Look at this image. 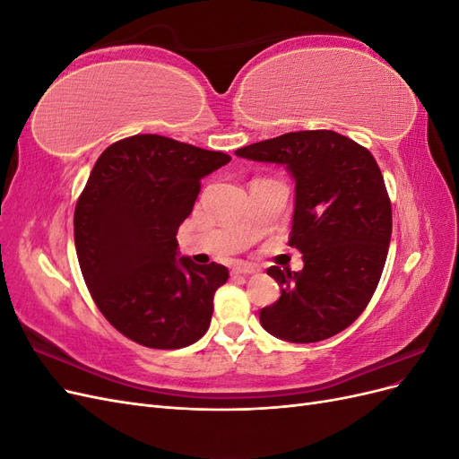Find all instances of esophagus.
Listing matches in <instances>:
<instances>
[{
  "mask_svg": "<svg viewBox=\"0 0 459 459\" xmlns=\"http://www.w3.org/2000/svg\"><path fill=\"white\" fill-rule=\"evenodd\" d=\"M231 272L235 275H253L258 272V268L253 266V264H238V266H233Z\"/></svg>",
  "mask_w": 459,
  "mask_h": 459,
  "instance_id": "34e87169",
  "label": "esophagus"
}]
</instances>
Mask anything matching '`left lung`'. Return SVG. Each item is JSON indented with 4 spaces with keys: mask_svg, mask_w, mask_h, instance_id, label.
Returning <instances> with one entry per match:
<instances>
[{
    "mask_svg": "<svg viewBox=\"0 0 459 459\" xmlns=\"http://www.w3.org/2000/svg\"><path fill=\"white\" fill-rule=\"evenodd\" d=\"M235 155L283 164L295 179L289 245L300 251L304 268H268L281 297L260 310L262 327L289 342L337 335L368 307L391 243V199L377 162L331 130L289 132Z\"/></svg>",
    "mask_w": 459,
    "mask_h": 459,
    "instance_id": "obj_1",
    "label": "left lung"
}]
</instances>
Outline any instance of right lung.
Instances as JSON below:
<instances>
[{"label": "right lung", "instance_id": "right-lung-1", "mask_svg": "<svg viewBox=\"0 0 459 459\" xmlns=\"http://www.w3.org/2000/svg\"><path fill=\"white\" fill-rule=\"evenodd\" d=\"M230 160L157 134L126 137L97 159L76 203L74 243L91 299L124 337L172 351L211 325L228 268L178 258L176 233L201 179Z\"/></svg>", "mask_w": 459, "mask_h": 459}]
</instances>
